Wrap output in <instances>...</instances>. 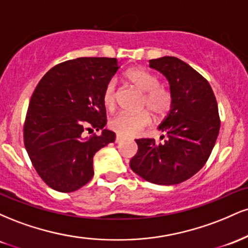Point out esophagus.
Instances as JSON below:
<instances>
[{"label": "esophagus", "instance_id": "obj_1", "mask_svg": "<svg viewBox=\"0 0 248 248\" xmlns=\"http://www.w3.org/2000/svg\"><path fill=\"white\" fill-rule=\"evenodd\" d=\"M124 140V136H121V135H116V139H115V143H121L122 141Z\"/></svg>", "mask_w": 248, "mask_h": 248}]
</instances>
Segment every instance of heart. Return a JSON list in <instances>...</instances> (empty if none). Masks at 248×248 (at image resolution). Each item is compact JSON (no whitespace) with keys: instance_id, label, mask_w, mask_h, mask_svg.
Masks as SVG:
<instances>
[{"instance_id":"b5f03b06","label":"heart","mask_w":248,"mask_h":248,"mask_svg":"<svg viewBox=\"0 0 248 248\" xmlns=\"http://www.w3.org/2000/svg\"><path fill=\"white\" fill-rule=\"evenodd\" d=\"M127 80L136 90L144 93L141 101V109H148L156 119L169 114L172 107V94L169 90L160 86V80L155 75L143 69H133L126 73ZM102 102L108 110L116 106V84L114 79L107 82L102 93ZM152 122V116L147 110L139 113H121L109 121V128L122 136L140 134Z\"/></svg>"}]
</instances>
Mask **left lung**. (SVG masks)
I'll list each match as a JSON object with an SVG mask.
<instances>
[{
    "label": "left lung",
    "instance_id": "left-lung-1",
    "mask_svg": "<svg viewBox=\"0 0 248 248\" xmlns=\"http://www.w3.org/2000/svg\"><path fill=\"white\" fill-rule=\"evenodd\" d=\"M149 67L166 77L172 94L171 109L158 126L166 140H135L139 150L129 166L150 183L173 186L206 163L220 128L218 105L206 79L181 59L161 57L149 61Z\"/></svg>",
    "mask_w": 248,
    "mask_h": 248
}]
</instances>
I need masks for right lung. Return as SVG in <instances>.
<instances>
[{
	"label": "right lung",
	"mask_w": 248,
	"mask_h": 248,
	"mask_svg": "<svg viewBox=\"0 0 248 248\" xmlns=\"http://www.w3.org/2000/svg\"><path fill=\"white\" fill-rule=\"evenodd\" d=\"M119 70L115 58L84 57L56 65L31 96L24 124V146L41 178L53 190L72 192L94 175L93 156L115 141L105 129L102 93ZM93 129L100 136H86Z\"/></svg>",
	"instance_id": "add662e5"
}]
</instances>
